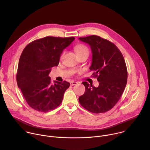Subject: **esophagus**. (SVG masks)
I'll return each instance as SVG.
<instances>
[{"mask_svg":"<svg viewBox=\"0 0 150 150\" xmlns=\"http://www.w3.org/2000/svg\"><path fill=\"white\" fill-rule=\"evenodd\" d=\"M78 83L77 82H74V81H73V82H71V83H70V85H71V86H74V85H77Z\"/></svg>","mask_w":150,"mask_h":150,"instance_id":"1","label":"esophagus"}]
</instances>
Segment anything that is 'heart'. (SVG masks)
<instances>
[{
    "instance_id": "1",
    "label": "heart",
    "mask_w": 150,
    "mask_h": 150,
    "mask_svg": "<svg viewBox=\"0 0 150 150\" xmlns=\"http://www.w3.org/2000/svg\"><path fill=\"white\" fill-rule=\"evenodd\" d=\"M74 50L76 53V54L77 55H79L80 54H82V53H89V50L88 49V47H86V45H83V44H78L77 45L76 47H74ZM64 53L62 54L61 57L62 58V57H63L64 56Z\"/></svg>"
}]
</instances>
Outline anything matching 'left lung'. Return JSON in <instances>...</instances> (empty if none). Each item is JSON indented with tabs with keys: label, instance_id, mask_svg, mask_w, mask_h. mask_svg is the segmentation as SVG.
I'll use <instances>...</instances> for the list:
<instances>
[{
	"label": "left lung",
	"instance_id": "8db88e82",
	"mask_svg": "<svg viewBox=\"0 0 150 150\" xmlns=\"http://www.w3.org/2000/svg\"><path fill=\"white\" fill-rule=\"evenodd\" d=\"M80 41L88 44L93 53L90 70L97 77V88L86 82L85 93L80 96V104L94 113H105L117 104L127 82V70L124 57L119 49L112 42L99 36L80 37Z\"/></svg>",
	"mask_w": 150,
	"mask_h": 150
}]
</instances>
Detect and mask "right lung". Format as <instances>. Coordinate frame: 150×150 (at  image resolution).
Segmentation results:
<instances>
[{
    "label": "right lung",
    "mask_w": 150,
    "mask_h": 150,
    "mask_svg": "<svg viewBox=\"0 0 150 150\" xmlns=\"http://www.w3.org/2000/svg\"><path fill=\"white\" fill-rule=\"evenodd\" d=\"M74 39L46 37L30 42L22 52L16 76L17 85L34 110L47 112L62 103L70 83L56 80L52 83L49 74L52 67L58 65L64 49Z\"/></svg>",
    "instance_id": "obj_1"
}]
</instances>
